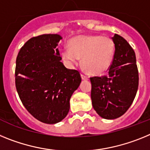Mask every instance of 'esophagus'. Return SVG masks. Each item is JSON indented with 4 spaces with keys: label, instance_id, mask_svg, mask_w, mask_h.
Wrapping results in <instances>:
<instances>
[{
    "label": "esophagus",
    "instance_id": "obj_1",
    "mask_svg": "<svg viewBox=\"0 0 150 150\" xmlns=\"http://www.w3.org/2000/svg\"><path fill=\"white\" fill-rule=\"evenodd\" d=\"M81 79H82V80H88V79H89V77L87 76V75H83V74H81Z\"/></svg>",
    "mask_w": 150,
    "mask_h": 150
}]
</instances>
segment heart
<instances>
[{"instance_id":"b5f03b06","label":"heart","mask_w":150,"mask_h":150,"mask_svg":"<svg viewBox=\"0 0 150 150\" xmlns=\"http://www.w3.org/2000/svg\"><path fill=\"white\" fill-rule=\"evenodd\" d=\"M70 47L64 48L62 57L69 65L82 64L91 74H101L109 69L114 54V42L101 35H81L69 41Z\"/></svg>"}]
</instances>
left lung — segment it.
Segmentation results:
<instances>
[{
    "mask_svg": "<svg viewBox=\"0 0 150 150\" xmlns=\"http://www.w3.org/2000/svg\"><path fill=\"white\" fill-rule=\"evenodd\" d=\"M112 41L115 50L108 75L90 78L93 107L106 119H115L127 112L134 100L139 84L133 48L117 34Z\"/></svg>",
    "mask_w": 150,
    "mask_h": 150,
    "instance_id": "8db88e82",
    "label": "left lung"
}]
</instances>
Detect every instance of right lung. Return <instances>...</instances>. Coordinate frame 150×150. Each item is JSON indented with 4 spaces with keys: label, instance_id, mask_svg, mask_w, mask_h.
<instances>
[{
    "label": "right lung",
    "instance_id": "1",
    "mask_svg": "<svg viewBox=\"0 0 150 150\" xmlns=\"http://www.w3.org/2000/svg\"><path fill=\"white\" fill-rule=\"evenodd\" d=\"M59 35L30 38L16 57V88L23 106L40 122L56 124L69 111V100L81 81L79 71L60 62Z\"/></svg>",
    "mask_w": 150,
    "mask_h": 150
}]
</instances>
